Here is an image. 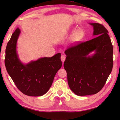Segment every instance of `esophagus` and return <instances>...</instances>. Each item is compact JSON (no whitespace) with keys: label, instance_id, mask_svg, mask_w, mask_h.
I'll return each mask as SVG.
<instances>
[{"label":"esophagus","instance_id":"obj_1","mask_svg":"<svg viewBox=\"0 0 120 120\" xmlns=\"http://www.w3.org/2000/svg\"><path fill=\"white\" fill-rule=\"evenodd\" d=\"M65 58H66V57L64 56V55H61V60L62 62H64V61L65 60Z\"/></svg>","mask_w":120,"mask_h":120}]
</instances>
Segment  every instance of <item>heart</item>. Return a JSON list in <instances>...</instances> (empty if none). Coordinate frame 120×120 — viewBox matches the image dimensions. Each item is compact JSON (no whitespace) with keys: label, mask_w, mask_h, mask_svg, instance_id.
<instances>
[{"label":"heart","mask_w":120,"mask_h":120,"mask_svg":"<svg viewBox=\"0 0 120 120\" xmlns=\"http://www.w3.org/2000/svg\"><path fill=\"white\" fill-rule=\"evenodd\" d=\"M68 34H72L70 38V42L72 44H76L81 41L85 37V32L81 28L77 29L76 27H72L69 29Z\"/></svg>","instance_id":"obj_1"}]
</instances>
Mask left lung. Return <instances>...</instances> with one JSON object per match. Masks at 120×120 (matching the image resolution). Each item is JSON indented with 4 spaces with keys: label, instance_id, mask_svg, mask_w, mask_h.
<instances>
[{
    "label": "left lung",
    "instance_id": "1",
    "mask_svg": "<svg viewBox=\"0 0 120 120\" xmlns=\"http://www.w3.org/2000/svg\"><path fill=\"white\" fill-rule=\"evenodd\" d=\"M89 24L93 27V35L96 37L68 48L64 52L67 57L64 68L68 86L78 96L100 91L113 67V46L108 30L100 24Z\"/></svg>",
    "mask_w": 120,
    "mask_h": 120
}]
</instances>
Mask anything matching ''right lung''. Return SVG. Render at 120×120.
Segmentation results:
<instances>
[{"instance_id": "1", "label": "right lung", "mask_w": 120, "mask_h": 120, "mask_svg": "<svg viewBox=\"0 0 120 120\" xmlns=\"http://www.w3.org/2000/svg\"><path fill=\"white\" fill-rule=\"evenodd\" d=\"M21 33L19 28L12 34L6 49L5 65L17 88L25 95L40 96L47 92L58 71L62 67L61 54L43 57L23 63L17 52V42Z\"/></svg>"}]
</instances>
